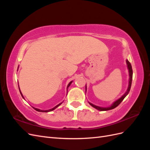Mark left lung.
<instances>
[{
    "instance_id": "8db88e82",
    "label": "left lung",
    "mask_w": 150,
    "mask_h": 150,
    "mask_svg": "<svg viewBox=\"0 0 150 150\" xmlns=\"http://www.w3.org/2000/svg\"><path fill=\"white\" fill-rule=\"evenodd\" d=\"M126 63H127V65H128V68L129 72V81L128 88V89H127V91L126 92V93L121 98H120L118 100H117L116 101H115L114 103H113L110 107H108V108L99 107V106H95V105H94V104L90 103L89 102V103L91 106H92L93 108L97 109L98 110H99V111H108V110H112V109L115 108L122 102V101L127 96V95H128V94L129 92L130 89H131V83H132V78H133V69H132V67H131V63L128 61V60H126Z\"/></svg>"
}]
</instances>
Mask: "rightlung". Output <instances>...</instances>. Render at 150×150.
<instances>
[{
  "label": "right lung",
  "mask_w": 150,
  "mask_h": 150,
  "mask_svg": "<svg viewBox=\"0 0 150 150\" xmlns=\"http://www.w3.org/2000/svg\"><path fill=\"white\" fill-rule=\"evenodd\" d=\"M72 81H71V82H70L69 83V84H68V86H67V88H69V86L71 85V84L72 83ZM19 91H20V89H19ZM20 93H21V96H22V98H24V97H23V96H22V93H21V91H20ZM62 104V103H61L60 104H59L58 105H57V106H56L54 108H52V109H51V110H39V109H37V108H33L35 110H36L37 111H39V112H49V111H53L54 110H55V109L56 108H57L59 106V105H61V104Z\"/></svg>",
  "instance_id": "right-lung-1"
}]
</instances>
